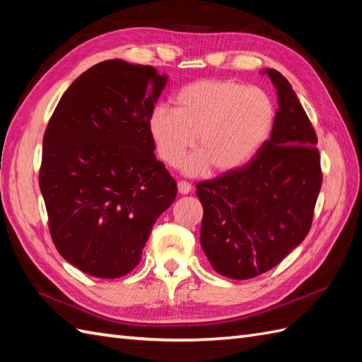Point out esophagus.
<instances>
[{
  "label": "esophagus",
  "mask_w": 362,
  "mask_h": 362,
  "mask_svg": "<svg viewBox=\"0 0 362 362\" xmlns=\"http://www.w3.org/2000/svg\"><path fill=\"white\" fill-rule=\"evenodd\" d=\"M177 188H179V193L180 194H188V193H191V183H188V182H185V180H180L179 183H177Z\"/></svg>",
  "instance_id": "esophagus-1"
}]
</instances>
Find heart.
Listing matches in <instances>:
<instances>
[{
  "instance_id": "heart-1",
  "label": "heart",
  "mask_w": 362,
  "mask_h": 362,
  "mask_svg": "<svg viewBox=\"0 0 362 362\" xmlns=\"http://www.w3.org/2000/svg\"><path fill=\"white\" fill-rule=\"evenodd\" d=\"M177 107L160 104L149 115L148 127L160 158L177 165L196 141L183 168L199 174L210 166L228 173L244 166L271 135L275 107L258 87L228 79H204L183 87Z\"/></svg>"
}]
</instances>
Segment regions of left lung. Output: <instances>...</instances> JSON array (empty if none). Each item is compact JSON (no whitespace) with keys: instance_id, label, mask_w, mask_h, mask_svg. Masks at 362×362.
Listing matches in <instances>:
<instances>
[{"instance_id":"left-lung-1","label":"left lung","mask_w":362,"mask_h":362,"mask_svg":"<svg viewBox=\"0 0 362 362\" xmlns=\"http://www.w3.org/2000/svg\"><path fill=\"white\" fill-rule=\"evenodd\" d=\"M279 107L271 138L249 163L199 182L201 245L214 271L235 280L271 271L308 235L322 187L317 135L288 79L264 70Z\"/></svg>"}]
</instances>
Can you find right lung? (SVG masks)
<instances>
[{
    "label": "right lung",
    "mask_w": 362,
    "mask_h": 362,
    "mask_svg": "<svg viewBox=\"0 0 362 362\" xmlns=\"http://www.w3.org/2000/svg\"><path fill=\"white\" fill-rule=\"evenodd\" d=\"M165 83L151 65L104 60L68 87L45 130L38 183L52 243L91 276L134 271L175 199L148 127Z\"/></svg>",
    "instance_id": "add662e5"
}]
</instances>
